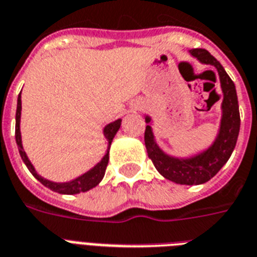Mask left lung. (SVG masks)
I'll return each mask as SVG.
<instances>
[{
    "label": "left lung",
    "mask_w": 257,
    "mask_h": 257,
    "mask_svg": "<svg viewBox=\"0 0 257 257\" xmlns=\"http://www.w3.org/2000/svg\"><path fill=\"white\" fill-rule=\"evenodd\" d=\"M193 56L197 57L204 64H212L216 67L220 75L224 100H222V118L221 127L217 139L204 153L193 158L180 160L169 157L161 150L154 141L151 126L147 124L145 130V145L147 156L153 161L156 169L166 178L180 185H200L205 184L220 172V169L226 164L232 156L238 131H240V112L236 87L225 69L222 68L220 61H217L206 49H192ZM146 122L150 123V118L146 116Z\"/></svg>",
    "instance_id": "left-lung-1"
}]
</instances>
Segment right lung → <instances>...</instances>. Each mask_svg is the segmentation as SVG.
I'll return each instance as SVG.
<instances>
[{
    "label": "right lung",
    "mask_w": 257,
    "mask_h": 257,
    "mask_svg": "<svg viewBox=\"0 0 257 257\" xmlns=\"http://www.w3.org/2000/svg\"><path fill=\"white\" fill-rule=\"evenodd\" d=\"M20 116H21V96L19 95V99H17V111H16V142H17L20 156L23 158L24 164L27 165V168L29 169V172L35 176L36 180H39L44 186H47L48 189H51L53 192L61 193V194H77V193L87 192L89 189L95 188V186L103 180L104 173H106L107 165H108V150H110V147H108V150H107L106 156L101 158V161L96 165V166H93L89 172H87L85 174H83V176L77 177L76 180L71 181V182L57 184V182H51V181L45 180V178H43L41 176H39V174L36 173L33 165L29 162V160H28L25 151L23 150V145H21V133H20ZM120 123H122V120L118 119V120H115V122L110 123V124H107V126L104 127V137H106L107 141H108V145H111L115 134L118 133L119 127H120Z\"/></svg>",
    "instance_id": "add662e5"
}]
</instances>
